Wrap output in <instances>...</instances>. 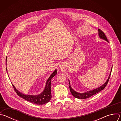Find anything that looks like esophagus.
Wrapping results in <instances>:
<instances>
[{"mask_svg": "<svg viewBox=\"0 0 121 121\" xmlns=\"http://www.w3.org/2000/svg\"><path fill=\"white\" fill-rule=\"evenodd\" d=\"M59 67L60 69H62V68H63V65H59Z\"/></svg>", "mask_w": 121, "mask_h": 121, "instance_id": "obj_1", "label": "esophagus"}]
</instances>
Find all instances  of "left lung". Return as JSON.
Returning <instances> with one entry per match:
<instances>
[{"label": "left lung", "instance_id": "obj_1", "mask_svg": "<svg viewBox=\"0 0 121 121\" xmlns=\"http://www.w3.org/2000/svg\"><path fill=\"white\" fill-rule=\"evenodd\" d=\"M98 34H99V36L100 39L104 40L107 41L108 43H109L108 40H107V37L105 36L104 33L99 29H98ZM112 68H111V72H110V74L109 75V76L108 77V79H107V80L106 81V82L104 84H103L102 85H101V86H100V87H98V88H97L95 89L90 91H89L85 92H84V93H79V92H78L76 91H74L71 87L69 80H68L69 84V89H70V92H71V94L73 95V96L74 97H75L76 98L80 99H85L89 98L91 97V96H93V95L99 92V91H102V90L104 89L106 86V85H107V83L109 81L110 76H111V72H112Z\"/></svg>", "mask_w": 121, "mask_h": 121}]
</instances>
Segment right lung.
<instances>
[{
	"instance_id": "add662e5",
	"label": "right lung",
	"mask_w": 121,
	"mask_h": 121,
	"mask_svg": "<svg viewBox=\"0 0 121 121\" xmlns=\"http://www.w3.org/2000/svg\"><path fill=\"white\" fill-rule=\"evenodd\" d=\"M7 57H6V65H7ZM7 71L8 72L7 68H6ZM57 74V70L56 69L52 74L50 75L49 78L46 81V85L45 86V88L42 93L38 95H26L22 93L21 92L19 91L18 90L15 88V86L12 84L13 87L17 93L20 97H22V98L24 99L31 102L33 104H37V105H43L45 104V103L48 102L51 98V79L52 78Z\"/></svg>"
}]
</instances>
